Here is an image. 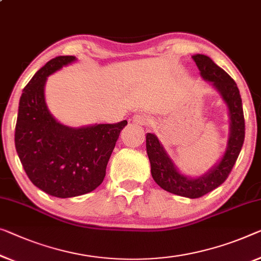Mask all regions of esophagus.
I'll list each match as a JSON object with an SVG mask.
<instances>
[{
  "mask_svg": "<svg viewBox=\"0 0 261 261\" xmlns=\"http://www.w3.org/2000/svg\"><path fill=\"white\" fill-rule=\"evenodd\" d=\"M132 120H134L136 124H139V125H147L150 122V118H149V116H147L146 114H144V112H138V114L134 115Z\"/></svg>",
  "mask_w": 261,
  "mask_h": 261,
  "instance_id": "1",
  "label": "esophagus"
}]
</instances>
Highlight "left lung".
I'll return each mask as SVG.
<instances>
[{"instance_id": "obj_1", "label": "left lung", "mask_w": 261, "mask_h": 261, "mask_svg": "<svg viewBox=\"0 0 261 261\" xmlns=\"http://www.w3.org/2000/svg\"><path fill=\"white\" fill-rule=\"evenodd\" d=\"M192 58L196 62L203 80L212 84L227 106L230 116V134L225 153L219 163L212 166L203 176L191 178L179 172L157 136L153 134H146V152L149 155L153 180L163 190L177 196L194 199L213 191L226 180L243 147L245 119L239 89L231 76L218 67L208 56L197 54Z\"/></svg>"}]
</instances>
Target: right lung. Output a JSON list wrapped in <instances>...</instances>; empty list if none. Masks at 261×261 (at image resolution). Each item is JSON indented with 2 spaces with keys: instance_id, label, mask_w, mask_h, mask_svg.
I'll list each match as a JSON object with an SVG mask.
<instances>
[{
  "instance_id": "obj_1",
  "label": "right lung",
  "mask_w": 261,
  "mask_h": 261,
  "mask_svg": "<svg viewBox=\"0 0 261 261\" xmlns=\"http://www.w3.org/2000/svg\"><path fill=\"white\" fill-rule=\"evenodd\" d=\"M76 61L58 56L35 73L19 98L15 146L35 186L57 198L89 193L102 184L107 165L126 120L71 127L58 122L45 103L48 76Z\"/></svg>"
}]
</instances>
